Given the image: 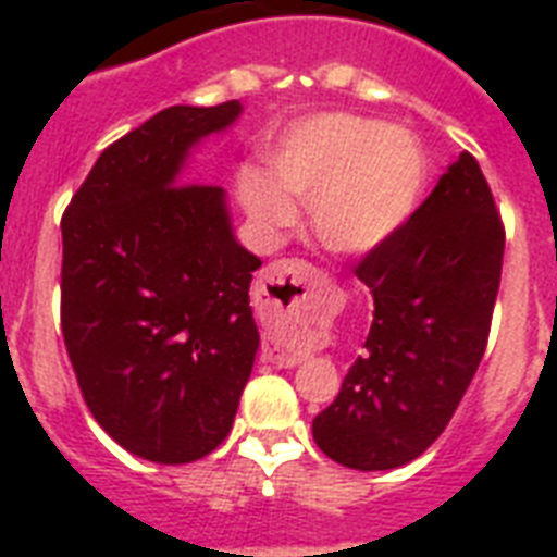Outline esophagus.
Segmentation results:
<instances>
[{
  "mask_svg": "<svg viewBox=\"0 0 557 557\" xmlns=\"http://www.w3.org/2000/svg\"><path fill=\"white\" fill-rule=\"evenodd\" d=\"M312 273H314V270L309 268L307 262H298V259H284V262H275V264H270L268 270H264V273H262V289H264V293L287 295V293H293V289H301L304 284L312 282ZM262 357L270 359V362H273V366H278V368H295L298 362H301V359L295 357V354L278 351V348H275L270 339H264Z\"/></svg>",
  "mask_w": 557,
  "mask_h": 557,
  "instance_id": "esophagus-1",
  "label": "esophagus"
}]
</instances>
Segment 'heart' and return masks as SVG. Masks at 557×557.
<instances>
[{"label":"heart","mask_w":557,"mask_h":557,"mask_svg":"<svg viewBox=\"0 0 557 557\" xmlns=\"http://www.w3.org/2000/svg\"><path fill=\"white\" fill-rule=\"evenodd\" d=\"M273 174L248 170L239 195L268 231L295 225L309 200L312 228L329 250L366 253L396 234L416 211L430 159L416 133L359 113H318L289 127L273 156Z\"/></svg>","instance_id":"obj_1"}]
</instances>
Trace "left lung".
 <instances>
[{
  "label": "left lung",
  "instance_id": "1",
  "mask_svg": "<svg viewBox=\"0 0 557 557\" xmlns=\"http://www.w3.org/2000/svg\"><path fill=\"white\" fill-rule=\"evenodd\" d=\"M502 253L488 181L460 152L416 214L354 270L373 295V323L337 398L312 421L323 455L387 471L435 444L485 354Z\"/></svg>",
  "mask_w": 557,
  "mask_h": 557
}]
</instances>
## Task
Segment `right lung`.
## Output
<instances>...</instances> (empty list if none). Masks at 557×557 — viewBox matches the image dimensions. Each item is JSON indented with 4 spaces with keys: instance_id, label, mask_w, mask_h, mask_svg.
<instances>
[{
    "instance_id": "obj_1",
    "label": "right lung",
    "mask_w": 557,
    "mask_h": 557,
    "mask_svg": "<svg viewBox=\"0 0 557 557\" xmlns=\"http://www.w3.org/2000/svg\"><path fill=\"white\" fill-rule=\"evenodd\" d=\"M239 113L164 108L102 150L63 211V343L97 424L141 460L218 449L253 371L262 259L236 243L225 189L181 178Z\"/></svg>"
}]
</instances>
